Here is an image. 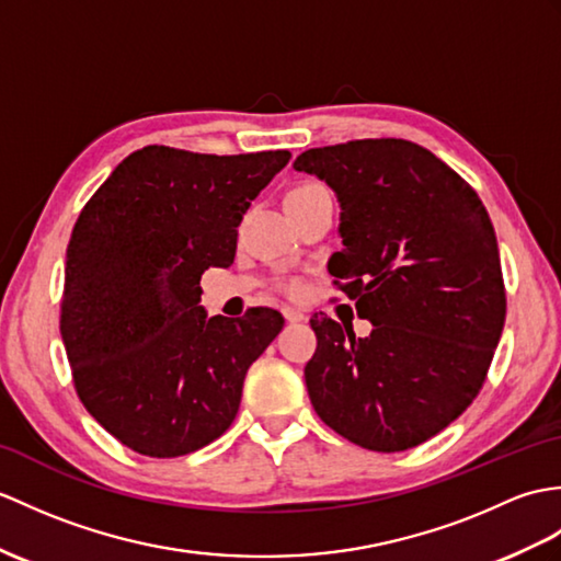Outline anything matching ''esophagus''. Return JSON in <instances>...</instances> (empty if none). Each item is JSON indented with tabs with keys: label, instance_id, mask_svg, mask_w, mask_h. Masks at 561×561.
Wrapping results in <instances>:
<instances>
[{
	"label": "esophagus",
	"instance_id": "esophagus-1",
	"mask_svg": "<svg viewBox=\"0 0 561 561\" xmlns=\"http://www.w3.org/2000/svg\"><path fill=\"white\" fill-rule=\"evenodd\" d=\"M282 316H284V320L286 322H304L306 320V312H301L298 308H282Z\"/></svg>",
	"mask_w": 561,
	"mask_h": 561
}]
</instances>
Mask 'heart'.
<instances>
[{
    "instance_id": "b5f03b06",
    "label": "heart",
    "mask_w": 561,
    "mask_h": 561,
    "mask_svg": "<svg viewBox=\"0 0 561 561\" xmlns=\"http://www.w3.org/2000/svg\"><path fill=\"white\" fill-rule=\"evenodd\" d=\"M318 188H322V186H318V184H301V186L291 188L289 195H286V198H296V195H306V193H312V191H318ZM284 291L291 294V296L301 294V282H296V279L284 282Z\"/></svg>"
}]
</instances>
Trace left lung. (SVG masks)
I'll return each mask as SVG.
<instances>
[{
	"mask_svg": "<svg viewBox=\"0 0 561 561\" xmlns=\"http://www.w3.org/2000/svg\"><path fill=\"white\" fill-rule=\"evenodd\" d=\"M296 172L340 201L344 249L328 263L368 336L312 316V409L354 445L403 451L437 435L485 382L506 298L497 239L478 193L401 138L306 150Z\"/></svg>",
	"mask_w": 561,
	"mask_h": 561,
	"instance_id": "1",
	"label": "left lung"
}]
</instances>
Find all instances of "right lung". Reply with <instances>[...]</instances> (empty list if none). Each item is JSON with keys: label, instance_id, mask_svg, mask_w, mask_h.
Segmentation results:
<instances>
[{"label": "right lung", "instance_id": "obj_1", "mask_svg": "<svg viewBox=\"0 0 561 561\" xmlns=\"http://www.w3.org/2000/svg\"><path fill=\"white\" fill-rule=\"evenodd\" d=\"M289 158L148 146L78 215L61 340L83 407L128 449L184 457L237 419L245 373L284 318L272 308L207 318L198 284L233 263L237 227Z\"/></svg>", "mask_w": 561, "mask_h": 561}]
</instances>
